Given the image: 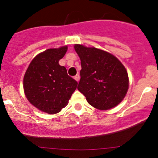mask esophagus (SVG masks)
<instances>
[{"mask_svg": "<svg viewBox=\"0 0 158 158\" xmlns=\"http://www.w3.org/2000/svg\"><path fill=\"white\" fill-rule=\"evenodd\" d=\"M79 79H80V77H79V74H77V75H76L75 77H74V79H75L76 81H79Z\"/></svg>", "mask_w": 158, "mask_h": 158, "instance_id": "1", "label": "esophagus"}]
</instances>
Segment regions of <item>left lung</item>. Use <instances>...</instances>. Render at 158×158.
Returning <instances> with one entry per match:
<instances>
[{
  "mask_svg": "<svg viewBox=\"0 0 158 158\" xmlns=\"http://www.w3.org/2000/svg\"><path fill=\"white\" fill-rule=\"evenodd\" d=\"M81 60L80 81L77 88L90 106L108 110L119 104L128 89L126 68L115 56L95 48L75 44Z\"/></svg>",
  "mask_w": 158,
  "mask_h": 158,
  "instance_id": "obj_1",
  "label": "left lung"
}]
</instances>
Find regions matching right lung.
I'll use <instances>...</instances> for the list:
<instances>
[{
    "mask_svg": "<svg viewBox=\"0 0 158 158\" xmlns=\"http://www.w3.org/2000/svg\"><path fill=\"white\" fill-rule=\"evenodd\" d=\"M68 47L48 49L32 59L23 77L25 95L32 106L50 114H57L68 104L78 82L69 77L59 61Z\"/></svg>",
    "mask_w": 158,
    "mask_h": 158,
    "instance_id": "1",
    "label": "right lung"
}]
</instances>
